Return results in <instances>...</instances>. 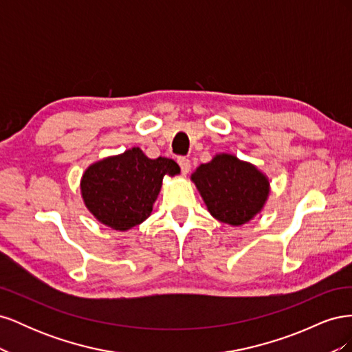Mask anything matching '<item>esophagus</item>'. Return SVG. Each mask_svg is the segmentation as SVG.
Segmentation results:
<instances>
[{
    "label": "esophagus",
    "mask_w": 352,
    "mask_h": 352,
    "mask_svg": "<svg viewBox=\"0 0 352 352\" xmlns=\"http://www.w3.org/2000/svg\"><path fill=\"white\" fill-rule=\"evenodd\" d=\"M177 164L180 167V172H182L184 175H188L189 170H190V162L186 158V157H179L177 158Z\"/></svg>",
    "instance_id": "obj_1"
}]
</instances>
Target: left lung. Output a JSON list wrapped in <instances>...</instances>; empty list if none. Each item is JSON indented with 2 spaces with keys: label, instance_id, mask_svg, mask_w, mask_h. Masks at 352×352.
<instances>
[{
  "label": "left lung",
  "instance_id": "left-lung-1",
  "mask_svg": "<svg viewBox=\"0 0 352 352\" xmlns=\"http://www.w3.org/2000/svg\"><path fill=\"white\" fill-rule=\"evenodd\" d=\"M208 211L229 225H243L261 210L269 182L254 166L229 154L216 155L192 175Z\"/></svg>",
  "mask_w": 352,
  "mask_h": 352
}]
</instances>
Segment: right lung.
<instances>
[{
  "label": "right lung",
  "mask_w": 352,
  "mask_h": 352,
  "mask_svg": "<svg viewBox=\"0 0 352 352\" xmlns=\"http://www.w3.org/2000/svg\"><path fill=\"white\" fill-rule=\"evenodd\" d=\"M179 172L173 160H151L140 148H132L92 164L82 177V197L101 223L126 230L151 214L163 177Z\"/></svg>",
  "instance_id": "add662e5"
}]
</instances>
